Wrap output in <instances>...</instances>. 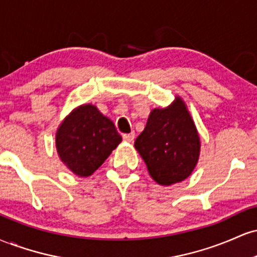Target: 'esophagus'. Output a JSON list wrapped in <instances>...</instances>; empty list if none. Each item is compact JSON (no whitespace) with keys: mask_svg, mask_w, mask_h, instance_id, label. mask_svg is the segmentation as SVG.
<instances>
[{"mask_svg":"<svg viewBox=\"0 0 257 257\" xmlns=\"http://www.w3.org/2000/svg\"><path fill=\"white\" fill-rule=\"evenodd\" d=\"M135 139V133L132 132L131 134H124L123 135V140L126 141V143H133Z\"/></svg>","mask_w":257,"mask_h":257,"instance_id":"obj_1","label":"esophagus"}]
</instances>
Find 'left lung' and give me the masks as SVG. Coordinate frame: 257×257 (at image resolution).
Instances as JSON below:
<instances>
[{
    "label": "left lung",
    "instance_id": "1",
    "mask_svg": "<svg viewBox=\"0 0 257 257\" xmlns=\"http://www.w3.org/2000/svg\"><path fill=\"white\" fill-rule=\"evenodd\" d=\"M134 146L159 185L178 184L192 174L199 159L200 138L181 96L176 95L167 107L150 112Z\"/></svg>",
    "mask_w": 257,
    "mask_h": 257
}]
</instances>
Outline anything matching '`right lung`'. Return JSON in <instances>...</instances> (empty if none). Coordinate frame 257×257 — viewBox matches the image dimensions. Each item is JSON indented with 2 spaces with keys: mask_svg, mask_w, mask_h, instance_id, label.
<instances>
[{
  "mask_svg": "<svg viewBox=\"0 0 257 257\" xmlns=\"http://www.w3.org/2000/svg\"><path fill=\"white\" fill-rule=\"evenodd\" d=\"M120 141L122 137L113 122L91 104L73 108L55 133L59 158L70 172L81 178L99 169Z\"/></svg>",
  "mask_w": 257,
  "mask_h": 257,
  "instance_id": "right-lung-1",
  "label": "right lung"
}]
</instances>
